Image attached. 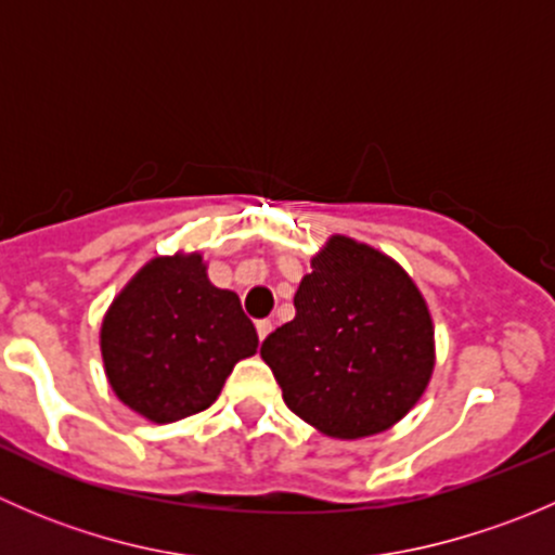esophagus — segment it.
<instances>
[{
    "instance_id": "1",
    "label": "esophagus",
    "mask_w": 555,
    "mask_h": 555,
    "mask_svg": "<svg viewBox=\"0 0 555 555\" xmlns=\"http://www.w3.org/2000/svg\"><path fill=\"white\" fill-rule=\"evenodd\" d=\"M271 330H273L271 319H262V322H257V338H260V340H266L268 335H271Z\"/></svg>"
}]
</instances>
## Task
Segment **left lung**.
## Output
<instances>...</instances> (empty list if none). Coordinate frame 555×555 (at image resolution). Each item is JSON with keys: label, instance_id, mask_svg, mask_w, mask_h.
I'll return each instance as SVG.
<instances>
[{"label": "left lung", "instance_id": "left-lung-1", "mask_svg": "<svg viewBox=\"0 0 555 555\" xmlns=\"http://www.w3.org/2000/svg\"><path fill=\"white\" fill-rule=\"evenodd\" d=\"M260 357L295 416L327 438H371L427 391L433 313L400 262L330 236L295 293V319L262 340Z\"/></svg>", "mask_w": 555, "mask_h": 555}]
</instances>
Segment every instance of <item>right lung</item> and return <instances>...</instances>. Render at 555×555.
<instances>
[{"label": "right lung", "instance_id": "right-lung-1", "mask_svg": "<svg viewBox=\"0 0 555 555\" xmlns=\"http://www.w3.org/2000/svg\"><path fill=\"white\" fill-rule=\"evenodd\" d=\"M99 344L117 400L171 424L206 411L260 340L238 295L209 282L204 255L177 251L144 262L117 293Z\"/></svg>", "mask_w": 555, "mask_h": 555}]
</instances>
